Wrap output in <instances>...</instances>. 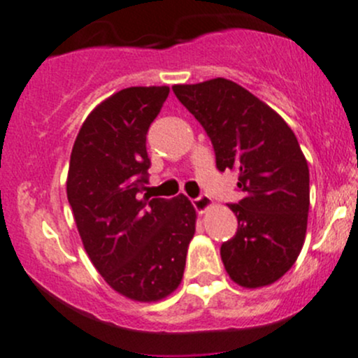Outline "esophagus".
Segmentation results:
<instances>
[{
	"label": "esophagus",
	"instance_id": "esophagus-1",
	"mask_svg": "<svg viewBox=\"0 0 358 358\" xmlns=\"http://www.w3.org/2000/svg\"><path fill=\"white\" fill-rule=\"evenodd\" d=\"M192 204H194V208L199 214H204L206 210L213 208L214 202H213V199L209 197V195H201V197L194 199V201H192Z\"/></svg>",
	"mask_w": 358,
	"mask_h": 358
}]
</instances>
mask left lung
Returning <instances> with one entry per match:
<instances>
[{"label":"left lung","instance_id":"left-lung-1","mask_svg":"<svg viewBox=\"0 0 358 358\" xmlns=\"http://www.w3.org/2000/svg\"><path fill=\"white\" fill-rule=\"evenodd\" d=\"M208 131L220 171L238 173L243 199L229 204L238 231L221 245L236 285H273L295 264L307 231L308 166L295 134L273 108L228 78L173 85Z\"/></svg>","mask_w":358,"mask_h":358}]
</instances>
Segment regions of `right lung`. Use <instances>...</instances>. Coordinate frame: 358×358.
<instances>
[{"mask_svg": "<svg viewBox=\"0 0 358 358\" xmlns=\"http://www.w3.org/2000/svg\"><path fill=\"white\" fill-rule=\"evenodd\" d=\"M168 94L166 85L113 94L82 123L70 156L66 197L85 252L104 281L135 302L178 288L197 220L185 195L141 197L150 166L145 135Z\"/></svg>", "mask_w": 358, "mask_h": 358, "instance_id": "obj_1", "label": "right lung"}]
</instances>
